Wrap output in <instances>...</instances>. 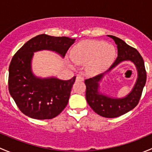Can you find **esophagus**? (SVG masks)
Segmentation results:
<instances>
[{
  "label": "esophagus",
  "instance_id": "esophagus-1",
  "mask_svg": "<svg viewBox=\"0 0 152 152\" xmlns=\"http://www.w3.org/2000/svg\"><path fill=\"white\" fill-rule=\"evenodd\" d=\"M76 81H77V82H83L84 77L79 74L77 75V76H76Z\"/></svg>",
  "mask_w": 152,
  "mask_h": 152
}]
</instances>
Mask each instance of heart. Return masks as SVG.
Returning a JSON list of instances; mask_svg holds the SVG:
<instances>
[{
	"label": "heart",
	"mask_w": 152,
	"mask_h": 152,
	"mask_svg": "<svg viewBox=\"0 0 152 152\" xmlns=\"http://www.w3.org/2000/svg\"><path fill=\"white\" fill-rule=\"evenodd\" d=\"M115 49L103 41H82L72 48L70 57L74 63L87 65V71L98 74L104 71L114 61Z\"/></svg>",
	"instance_id": "b5f03b06"
}]
</instances>
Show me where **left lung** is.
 <instances>
[{"instance_id": "1", "label": "left lung", "mask_w": 152, "mask_h": 152, "mask_svg": "<svg viewBox=\"0 0 152 152\" xmlns=\"http://www.w3.org/2000/svg\"><path fill=\"white\" fill-rule=\"evenodd\" d=\"M115 41L118 48V57L108 70L117 66L124 61H131L135 65L137 70V79L132 90L126 97L114 99L99 93V82L104 73L86 79V100L95 113L105 118H116L128 113L139 103L142 92L146 82L144 61L137 49L127 45L124 40L113 35H107Z\"/></svg>"}]
</instances>
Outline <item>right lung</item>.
Wrapping results in <instances>:
<instances>
[{
  "label": "right lung",
  "mask_w": 152,
  "mask_h": 152,
  "mask_svg": "<svg viewBox=\"0 0 152 152\" xmlns=\"http://www.w3.org/2000/svg\"><path fill=\"white\" fill-rule=\"evenodd\" d=\"M75 39L39 34L26 42L12 57L9 67V91L19 110L38 120L51 119L62 113L68 103L76 76L70 80L40 79L31 67L34 52L50 50L62 57Z\"/></svg>",
  "instance_id": "1"
}]
</instances>
